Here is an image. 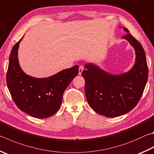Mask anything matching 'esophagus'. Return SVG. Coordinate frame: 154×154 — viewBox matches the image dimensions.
I'll return each instance as SVG.
<instances>
[{"mask_svg":"<svg viewBox=\"0 0 154 154\" xmlns=\"http://www.w3.org/2000/svg\"><path fill=\"white\" fill-rule=\"evenodd\" d=\"M83 70H84V66L83 65H81L79 68V75H82Z\"/></svg>","mask_w":154,"mask_h":154,"instance_id":"1","label":"esophagus"}]
</instances>
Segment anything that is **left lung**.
<instances>
[{
	"label": "left lung",
	"instance_id": "left-lung-1",
	"mask_svg": "<svg viewBox=\"0 0 154 154\" xmlns=\"http://www.w3.org/2000/svg\"><path fill=\"white\" fill-rule=\"evenodd\" d=\"M123 29L129 33L127 28ZM135 51V65L121 75L106 72L94 64L88 63L82 72L88 104L97 113L106 117H117L135 107L142 96L148 78L146 56L141 44L131 34L122 36Z\"/></svg>",
	"mask_w": 154,
	"mask_h": 154
}]
</instances>
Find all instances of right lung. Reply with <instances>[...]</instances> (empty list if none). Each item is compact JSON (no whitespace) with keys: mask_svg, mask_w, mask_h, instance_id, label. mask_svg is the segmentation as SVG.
<instances>
[{"mask_svg":"<svg viewBox=\"0 0 154 154\" xmlns=\"http://www.w3.org/2000/svg\"><path fill=\"white\" fill-rule=\"evenodd\" d=\"M18 42L11 52L7 84L11 97L21 111L34 118L45 119L54 114L62 104L63 93L79 72V66L64 69L46 78L25 73L18 60Z\"/></svg>","mask_w":154,"mask_h":154,"instance_id":"right-lung-1","label":"right lung"}]
</instances>
